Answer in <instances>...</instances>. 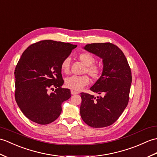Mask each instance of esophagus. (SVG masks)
Listing matches in <instances>:
<instances>
[{"instance_id":"obj_1","label":"esophagus","mask_w":157,"mask_h":157,"mask_svg":"<svg viewBox=\"0 0 157 157\" xmlns=\"http://www.w3.org/2000/svg\"><path fill=\"white\" fill-rule=\"evenodd\" d=\"M71 92L72 95H76V94H78V92L76 91V90H71Z\"/></svg>"}]
</instances>
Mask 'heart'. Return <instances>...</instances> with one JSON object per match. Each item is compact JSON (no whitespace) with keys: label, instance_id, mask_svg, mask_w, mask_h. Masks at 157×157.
<instances>
[{"label":"heart","instance_id":"obj_1","mask_svg":"<svg viewBox=\"0 0 157 157\" xmlns=\"http://www.w3.org/2000/svg\"><path fill=\"white\" fill-rule=\"evenodd\" d=\"M78 58L82 63L85 66L84 73L87 74L94 80L98 79L101 75V69L98 65L94 64L95 62V58L89 52H82L78 55ZM71 67V60L70 58L67 57L62 60L60 68L62 72L67 73L70 71ZM90 80L88 76H71L65 80V85L68 88L73 90H79L85 86L89 84Z\"/></svg>","mask_w":157,"mask_h":157}]
</instances>
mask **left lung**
Wrapping results in <instances>:
<instances>
[{"instance_id":"1","label":"left lung","mask_w":157,"mask_h":157,"mask_svg":"<svg viewBox=\"0 0 157 157\" xmlns=\"http://www.w3.org/2000/svg\"><path fill=\"white\" fill-rule=\"evenodd\" d=\"M85 49L103 59L101 76L90 88L101 96L81 93L80 113L93 128L109 126L116 122L128 105L132 72L123 52L112 43L87 44Z\"/></svg>"}]
</instances>
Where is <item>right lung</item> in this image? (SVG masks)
<instances>
[{
	"instance_id": "1",
	"label": "right lung",
	"mask_w": 157,
	"mask_h": 157,
	"mask_svg": "<svg viewBox=\"0 0 157 157\" xmlns=\"http://www.w3.org/2000/svg\"><path fill=\"white\" fill-rule=\"evenodd\" d=\"M76 46L41 40L24 51L15 70V97L20 109L31 121L46 125L60 116L62 103L71 97L70 89L62 87L64 80L60 64Z\"/></svg>"
}]
</instances>
